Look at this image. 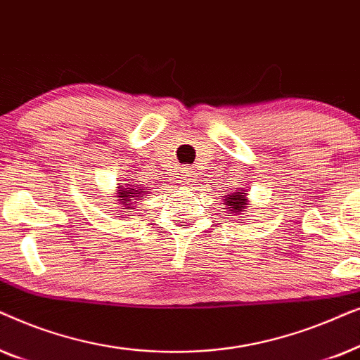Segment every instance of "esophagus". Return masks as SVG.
<instances>
[{
	"label": "esophagus",
	"mask_w": 360,
	"mask_h": 360,
	"mask_svg": "<svg viewBox=\"0 0 360 360\" xmlns=\"http://www.w3.org/2000/svg\"><path fill=\"white\" fill-rule=\"evenodd\" d=\"M180 179L181 181H185V184H191V181L195 180V169L193 167H188V165H184L180 169Z\"/></svg>",
	"instance_id": "obj_1"
}]
</instances>
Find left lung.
<instances>
[{"label":"left lung","mask_w":360,"mask_h":360,"mask_svg":"<svg viewBox=\"0 0 360 360\" xmlns=\"http://www.w3.org/2000/svg\"><path fill=\"white\" fill-rule=\"evenodd\" d=\"M224 198H226V205H228V210L233 211V213L244 211L245 205H248V195H245L244 190L231 191V193L226 195Z\"/></svg>","instance_id":"obj_1"}]
</instances>
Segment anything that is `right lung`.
I'll return each instance as SVG.
<instances>
[{"label":"right lung","mask_w":360,"mask_h":360,"mask_svg":"<svg viewBox=\"0 0 360 360\" xmlns=\"http://www.w3.org/2000/svg\"><path fill=\"white\" fill-rule=\"evenodd\" d=\"M136 181L139 180H129V179L124 180V184H121L120 191H117V193H120L121 205H124L126 210L134 203V200H141L146 196V191H144L146 186H142L141 184H136Z\"/></svg>","instance_id":"obj_1"}]
</instances>
